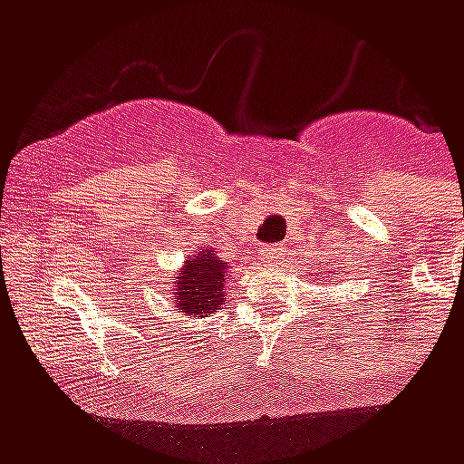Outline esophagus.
<instances>
[{
    "mask_svg": "<svg viewBox=\"0 0 464 464\" xmlns=\"http://www.w3.org/2000/svg\"><path fill=\"white\" fill-rule=\"evenodd\" d=\"M260 255H262V260L269 262V265H275V262L282 260L284 247L282 246H265V247H260Z\"/></svg>",
    "mask_w": 464,
    "mask_h": 464,
    "instance_id": "34e87169",
    "label": "esophagus"
}]
</instances>
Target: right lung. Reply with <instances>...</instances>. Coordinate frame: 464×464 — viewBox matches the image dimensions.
<instances>
[{"instance_id": "right-lung-1", "label": "right lung", "mask_w": 464, "mask_h": 464, "mask_svg": "<svg viewBox=\"0 0 464 464\" xmlns=\"http://www.w3.org/2000/svg\"><path fill=\"white\" fill-rule=\"evenodd\" d=\"M214 253L217 250H199L185 262V272L175 282V305L180 313L204 317L207 313H217L224 304L226 262Z\"/></svg>"}]
</instances>
